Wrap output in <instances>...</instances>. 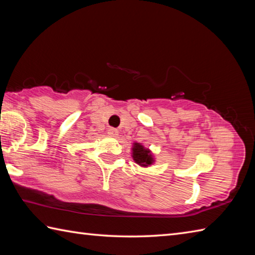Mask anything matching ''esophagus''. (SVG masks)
<instances>
[{
	"label": "esophagus",
	"mask_w": 255,
	"mask_h": 255,
	"mask_svg": "<svg viewBox=\"0 0 255 255\" xmlns=\"http://www.w3.org/2000/svg\"><path fill=\"white\" fill-rule=\"evenodd\" d=\"M107 134L110 137H117L118 136V130L116 128H108Z\"/></svg>",
	"instance_id": "esophagus-1"
}]
</instances>
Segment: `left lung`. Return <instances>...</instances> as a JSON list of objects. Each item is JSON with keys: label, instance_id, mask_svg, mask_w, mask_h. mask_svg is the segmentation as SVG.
Segmentation results:
<instances>
[{"label": "left lung", "instance_id": "1", "mask_svg": "<svg viewBox=\"0 0 255 255\" xmlns=\"http://www.w3.org/2000/svg\"><path fill=\"white\" fill-rule=\"evenodd\" d=\"M133 160L137 162L138 164L147 166L152 163V156L150 154V151L148 149H144L141 144L134 143L133 145Z\"/></svg>", "mask_w": 255, "mask_h": 255}]
</instances>
